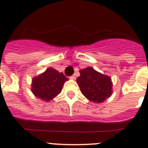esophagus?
Segmentation results:
<instances>
[{"mask_svg": "<svg viewBox=\"0 0 148 148\" xmlns=\"http://www.w3.org/2000/svg\"><path fill=\"white\" fill-rule=\"evenodd\" d=\"M71 79H75V75H73L72 76H70Z\"/></svg>", "mask_w": 148, "mask_h": 148, "instance_id": "1", "label": "esophagus"}]
</instances>
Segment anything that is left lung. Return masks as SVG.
I'll return each mask as SVG.
<instances>
[{
	"mask_svg": "<svg viewBox=\"0 0 148 148\" xmlns=\"http://www.w3.org/2000/svg\"><path fill=\"white\" fill-rule=\"evenodd\" d=\"M80 76L76 82L83 95L91 101L101 103L112 94V82L111 78L87 67L79 71Z\"/></svg>",
	"mask_w": 148,
	"mask_h": 148,
	"instance_id": "left-lung-1",
	"label": "left lung"
}]
</instances>
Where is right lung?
I'll return each instance as SVG.
<instances>
[{"label": "right lung", "mask_w": 148, "mask_h": 148, "mask_svg": "<svg viewBox=\"0 0 148 148\" xmlns=\"http://www.w3.org/2000/svg\"><path fill=\"white\" fill-rule=\"evenodd\" d=\"M68 80L62 73L48 68L32 80V92L43 101H49L60 94L63 84Z\"/></svg>", "instance_id": "add662e5"}]
</instances>
